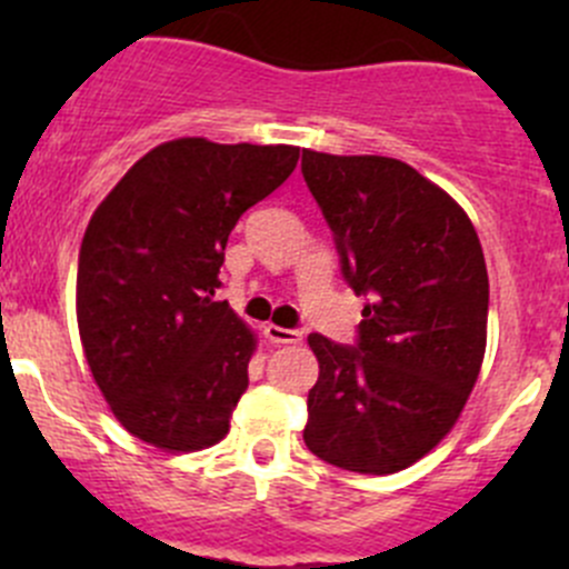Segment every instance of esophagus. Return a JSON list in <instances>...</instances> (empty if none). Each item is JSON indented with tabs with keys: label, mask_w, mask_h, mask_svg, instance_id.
Returning <instances> with one entry per match:
<instances>
[{
	"label": "esophagus",
	"mask_w": 569,
	"mask_h": 569,
	"mask_svg": "<svg viewBox=\"0 0 569 569\" xmlns=\"http://www.w3.org/2000/svg\"><path fill=\"white\" fill-rule=\"evenodd\" d=\"M263 336H267L272 343H300L302 341L300 330H291V327H278V325L263 327Z\"/></svg>",
	"instance_id": "1"
}]
</instances>
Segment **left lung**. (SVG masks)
I'll use <instances>...</instances> for the list:
<instances>
[{
	"mask_svg": "<svg viewBox=\"0 0 569 569\" xmlns=\"http://www.w3.org/2000/svg\"><path fill=\"white\" fill-rule=\"evenodd\" d=\"M302 178L343 280L369 297L355 347L308 336L319 380L302 438L336 468L396 473L451 432L473 391L490 306L485 252L460 203L399 159L302 151Z\"/></svg>",
	"mask_w": 569,
	"mask_h": 569,
	"instance_id": "obj_1",
	"label": "left lung"
}]
</instances>
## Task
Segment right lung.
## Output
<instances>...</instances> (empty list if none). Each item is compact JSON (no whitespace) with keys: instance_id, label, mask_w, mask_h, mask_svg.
Listing matches in <instances>:
<instances>
[{"instance_id":"right-lung-1","label":"right lung","mask_w":569,"mask_h":569,"mask_svg":"<svg viewBox=\"0 0 569 569\" xmlns=\"http://www.w3.org/2000/svg\"><path fill=\"white\" fill-rule=\"evenodd\" d=\"M295 146L181 137L148 151L90 217L77 321L114 418L164 451L220 443L248 391L256 336L217 302L239 217L297 168Z\"/></svg>"}]
</instances>
